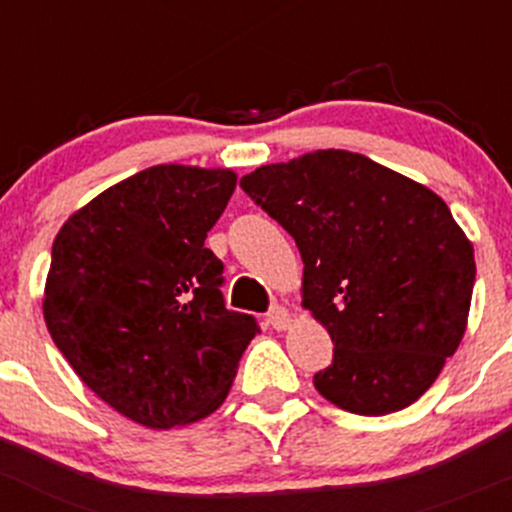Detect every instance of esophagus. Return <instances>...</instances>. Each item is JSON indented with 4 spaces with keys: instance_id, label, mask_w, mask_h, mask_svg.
I'll return each mask as SVG.
<instances>
[{
    "instance_id": "obj_1",
    "label": "esophagus",
    "mask_w": 512,
    "mask_h": 512,
    "mask_svg": "<svg viewBox=\"0 0 512 512\" xmlns=\"http://www.w3.org/2000/svg\"><path fill=\"white\" fill-rule=\"evenodd\" d=\"M289 324H292V314L287 311V306L274 304L270 309V326L277 328V331H284Z\"/></svg>"
}]
</instances>
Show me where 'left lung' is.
Returning a JSON list of instances; mask_svg holds the SVG:
<instances>
[{"label": "left lung", "mask_w": 512, "mask_h": 512, "mask_svg": "<svg viewBox=\"0 0 512 512\" xmlns=\"http://www.w3.org/2000/svg\"><path fill=\"white\" fill-rule=\"evenodd\" d=\"M240 186L301 252V306L336 346L316 390L365 417L419 400L464 338L476 279L449 206L343 149L260 166Z\"/></svg>", "instance_id": "obj_1"}]
</instances>
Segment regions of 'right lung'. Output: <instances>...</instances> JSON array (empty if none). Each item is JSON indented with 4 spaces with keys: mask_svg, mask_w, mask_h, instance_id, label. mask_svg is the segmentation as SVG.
Returning a JSON list of instances; mask_svg holds the SVG:
<instances>
[{
    "mask_svg": "<svg viewBox=\"0 0 512 512\" xmlns=\"http://www.w3.org/2000/svg\"><path fill=\"white\" fill-rule=\"evenodd\" d=\"M238 176L159 164L102 191L53 240L43 319L100 400L149 429L191 424L228 397L250 314L225 309L206 247Z\"/></svg>",
    "mask_w": 512,
    "mask_h": 512,
    "instance_id": "add662e5",
    "label": "right lung"
}]
</instances>
